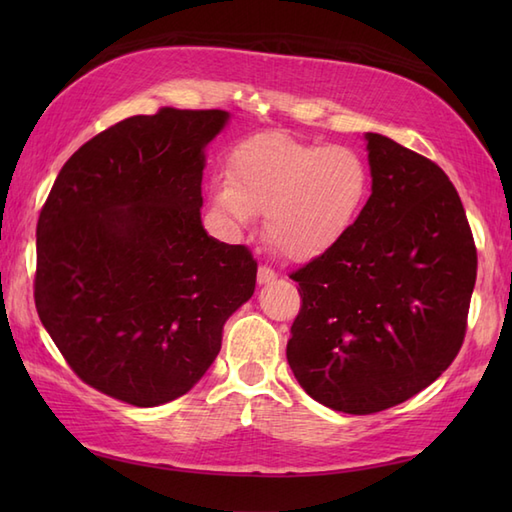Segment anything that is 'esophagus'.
Listing matches in <instances>:
<instances>
[{
    "label": "esophagus",
    "instance_id": "34e87169",
    "mask_svg": "<svg viewBox=\"0 0 512 512\" xmlns=\"http://www.w3.org/2000/svg\"><path fill=\"white\" fill-rule=\"evenodd\" d=\"M277 279V273L270 266H259L257 270V281L259 284H270V281Z\"/></svg>",
    "mask_w": 512,
    "mask_h": 512
}]
</instances>
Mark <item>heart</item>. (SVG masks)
<instances>
[{"instance_id": "obj_1", "label": "heart", "mask_w": 512, "mask_h": 512, "mask_svg": "<svg viewBox=\"0 0 512 512\" xmlns=\"http://www.w3.org/2000/svg\"><path fill=\"white\" fill-rule=\"evenodd\" d=\"M369 184L367 162L352 147L264 132L231 151L213 202L237 224L264 213L266 244L290 262H312L352 231Z\"/></svg>"}]
</instances>
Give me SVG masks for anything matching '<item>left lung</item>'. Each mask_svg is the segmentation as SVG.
I'll list each match as a JSON object with an SVG mask.
<instances>
[{"label": "left lung", "mask_w": 512, "mask_h": 512, "mask_svg": "<svg viewBox=\"0 0 512 512\" xmlns=\"http://www.w3.org/2000/svg\"><path fill=\"white\" fill-rule=\"evenodd\" d=\"M365 138L372 195L339 246L290 275L301 308L286 347L306 394L354 416L400 405L453 363L477 275L447 173L387 136Z\"/></svg>", "instance_id": "1"}]
</instances>
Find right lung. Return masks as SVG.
<instances>
[{"instance_id": "1", "label": "right lung", "mask_w": 512, "mask_h": 512, "mask_svg": "<svg viewBox=\"0 0 512 512\" xmlns=\"http://www.w3.org/2000/svg\"><path fill=\"white\" fill-rule=\"evenodd\" d=\"M226 121L176 107L125 118L74 151L39 213L43 328L85 385L127 405L187 394L255 292L253 253L200 220L204 147Z\"/></svg>"}]
</instances>
